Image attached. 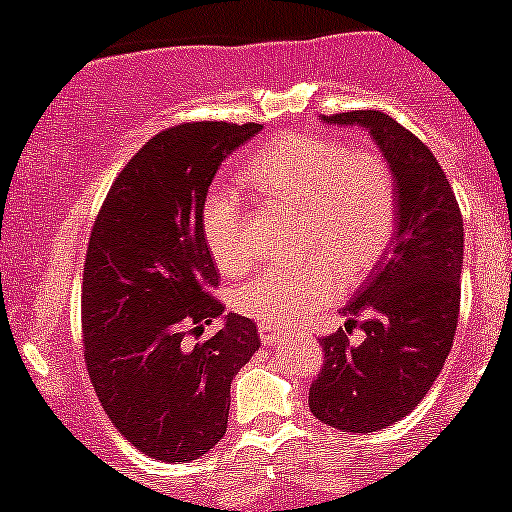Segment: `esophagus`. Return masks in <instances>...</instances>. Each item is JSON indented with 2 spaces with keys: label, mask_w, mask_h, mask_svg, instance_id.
<instances>
[{
  "label": "esophagus",
  "mask_w": 512,
  "mask_h": 512,
  "mask_svg": "<svg viewBox=\"0 0 512 512\" xmlns=\"http://www.w3.org/2000/svg\"><path fill=\"white\" fill-rule=\"evenodd\" d=\"M281 330H276V327H272V325H260V339H262V344H276L281 339Z\"/></svg>",
  "instance_id": "esophagus-1"
}]
</instances>
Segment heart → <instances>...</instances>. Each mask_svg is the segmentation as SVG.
<instances>
[{"label": "heart", "mask_w": 512, "mask_h": 512, "mask_svg": "<svg viewBox=\"0 0 512 512\" xmlns=\"http://www.w3.org/2000/svg\"><path fill=\"white\" fill-rule=\"evenodd\" d=\"M245 178L264 195L301 211L296 267H269L233 291V308L267 325H298L330 305L344 281L363 279L395 236L397 190L373 151L334 139L286 134L260 151ZM202 236L216 267L236 274L252 260L243 209L231 192L202 204Z\"/></svg>", "instance_id": "b5f03b06"}]
</instances>
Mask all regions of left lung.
Segmentation results:
<instances>
[{
    "label": "left lung",
    "instance_id": "left-lung-1",
    "mask_svg": "<svg viewBox=\"0 0 512 512\" xmlns=\"http://www.w3.org/2000/svg\"><path fill=\"white\" fill-rule=\"evenodd\" d=\"M322 122L368 129L397 190L390 255L342 308L344 327L320 339L325 363L308 397L322 424L373 433L426 397L450 354L460 315L462 214L431 149L390 115L354 110ZM358 316L367 337L349 345Z\"/></svg>",
    "mask_w": 512,
    "mask_h": 512
}]
</instances>
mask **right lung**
Returning a JSON list of instances; mask_svg holds the SVG:
<instances>
[{"label":"right lung","mask_w":512,"mask_h":512,"mask_svg":"<svg viewBox=\"0 0 512 512\" xmlns=\"http://www.w3.org/2000/svg\"><path fill=\"white\" fill-rule=\"evenodd\" d=\"M262 125L185 122L122 168L93 223L81 289L88 378L117 431L161 462L199 460L228 428L231 383L260 349L250 317L209 296L219 272L202 236L216 170ZM216 316L204 345L186 334Z\"/></svg>","instance_id":"obj_1"}]
</instances>
